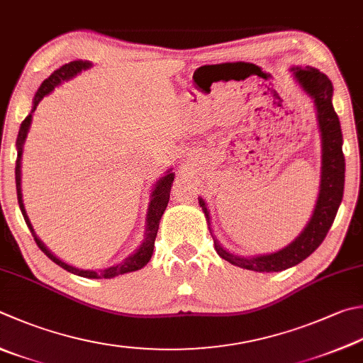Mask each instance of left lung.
I'll return each mask as SVG.
<instances>
[{
	"mask_svg": "<svg viewBox=\"0 0 363 363\" xmlns=\"http://www.w3.org/2000/svg\"><path fill=\"white\" fill-rule=\"evenodd\" d=\"M292 71L298 84L302 85L306 94H310L314 102L319 121L320 139H323V172H320L319 197L311 220L306 224L302 234L289 246H286L281 251L272 252V255L255 257L234 256L223 250V246L213 237V232L210 229L208 210L205 207V202L199 199L205 218H207L210 234L213 237L216 252L224 261L242 267V269L246 270L281 272L302 262L303 259L308 257L323 243L327 232H329L330 225L333 224L335 216H337L341 199H343L345 155L343 148H341V145H343V134H341L338 115L332 104V82L325 74L319 72L314 67H294Z\"/></svg>",
	"mask_w": 363,
	"mask_h": 363,
	"instance_id": "obj_1",
	"label": "left lung"
}]
</instances>
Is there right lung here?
<instances>
[{"instance_id":"obj_1","label":"right lung","mask_w":363,"mask_h":363,"mask_svg":"<svg viewBox=\"0 0 363 363\" xmlns=\"http://www.w3.org/2000/svg\"><path fill=\"white\" fill-rule=\"evenodd\" d=\"M86 67H90V63H85V61H71V63H67L65 66H61L60 69L53 71L52 75L49 79H45L43 82V85L39 86V90L36 93V96H34V104H33V111H36V106L39 104V101L43 99L45 94H49L55 86L60 85L63 80H67L74 77L75 74L80 72L82 69H86ZM30 123H31V113L26 117L22 125H20L18 129V135H17V161H16V186H17V199H18V205H20V210H22V215L25 218V223L28 225V229L31 230V234L34 237V242L40 248V251L44 252V255L52 259L55 264H58L60 267H63L65 270L74 273V275H79V277H84V278H113V277H118L123 275V273H128V272H135L142 269L143 265H147L150 259H152L153 255V248H155V238L158 235V229H160V221H161V216L164 213V210L167 207V202H169V197H170V186H172V182H174V174H167L166 177H162V179L156 183L155 191L152 193V202H150V207H148V218H147V234H145V240L140 245V248L134 252L133 256H129L128 259H125L121 264H117L113 267H108V269H104L101 272H94V270H80V269H75L72 265H67L63 261H60L57 256H53L52 252L45 248V245L39 240L34 234V230L30 224L28 216H26V211L23 207V201H22V188H20V160H22V150H23V142L26 139V134H28V128H30Z\"/></svg>"}]
</instances>
